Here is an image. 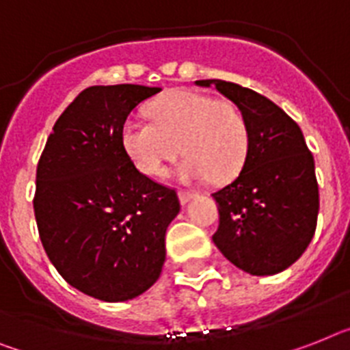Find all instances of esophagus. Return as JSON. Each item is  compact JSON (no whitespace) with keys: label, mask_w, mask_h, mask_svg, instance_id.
I'll list each match as a JSON object with an SVG mask.
<instances>
[{"label":"esophagus","mask_w":350,"mask_h":350,"mask_svg":"<svg viewBox=\"0 0 350 350\" xmlns=\"http://www.w3.org/2000/svg\"><path fill=\"white\" fill-rule=\"evenodd\" d=\"M195 196V193L193 191H187V189H178V198H180V204H186V202H189Z\"/></svg>","instance_id":"obj_1"}]
</instances>
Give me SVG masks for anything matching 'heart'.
I'll list each match as a JSON object with an SVG mask.
<instances>
[{
	"mask_svg": "<svg viewBox=\"0 0 350 350\" xmlns=\"http://www.w3.org/2000/svg\"><path fill=\"white\" fill-rule=\"evenodd\" d=\"M148 116L152 124L126 120L121 126V144L144 175H164L180 150L186 155L180 166L184 180L227 182L245 166L250 132L243 112L230 100L178 89L150 103Z\"/></svg>",
	"mask_w": 350,
	"mask_h": 350,
	"instance_id": "1",
	"label": "heart"
}]
</instances>
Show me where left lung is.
Returning <instances> with one entry per match:
<instances>
[{
	"instance_id": "8db88e82",
	"label": "left lung",
	"mask_w": 350,
	"mask_h": 350,
	"mask_svg": "<svg viewBox=\"0 0 350 350\" xmlns=\"http://www.w3.org/2000/svg\"><path fill=\"white\" fill-rule=\"evenodd\" d=\"M238 105L250 148L239 175L213 193L220 224L213 241L234 267L273 275L304 254L317 229L319 182L302 130L281 107L225 80H196Z\"/></svg>"
}]
</instances>
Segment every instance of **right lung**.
<instances>
[{
  "mask_svg": "<svg viewBox=\"0 0 350 350\" xmlns=\"http://www.w3.org/2000/svg\"><path fill=\"white\" fill-rule=\"evenodd\" d=\"M161 88L92 85L69 103L40 154L33 213L57 272L85 295L134 299L161 275L164 236L178 215L173 187L135 168L121 126Z\"/></svg>",
  "mask_w": 350,
  "mask_h": 350,
  "instance_id": "add662e5",
  "label": "right lung"
}]
</instances>
